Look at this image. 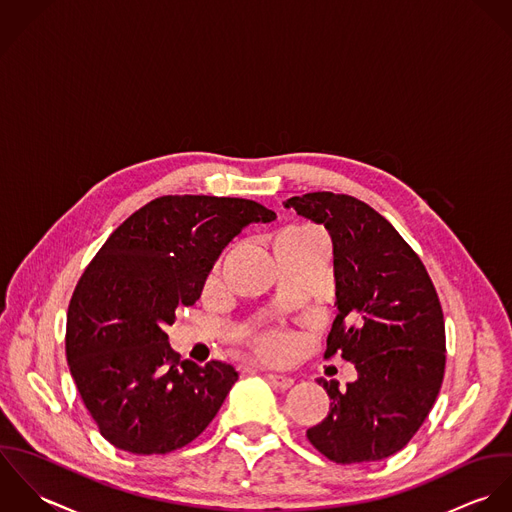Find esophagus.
I'll return each instance as SVG.
<instances>
[{
    "label": "esophagus",
    "mask_w": 512,
    "mask_h": 512,
    "mask_svg": "<svg viewBox=\"0 0 512 512\" xmlns=\"http://www.w3.org/2000/svg\"><path fill=\"white\" fill-rule=\"evenodd\" d=\"M267 378H269V382L275 386V388H279V390H289L293 384H295V380L291 378V376H285V374H267Z\"/></svg>",
    "instance_id": "34e87169"
}]
</instances>
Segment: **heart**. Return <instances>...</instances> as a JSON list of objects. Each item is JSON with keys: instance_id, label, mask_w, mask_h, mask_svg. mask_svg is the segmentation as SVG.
Segmentation results:
<instances>
[{"instance_id": "heart-1", "label": "heart", "mask_w": 512, "mask_h": 512, "mask_svg": "<svg viewBox=\"0 0 512 512\" xmlns=\"http://www.w3.org/2000/svg\"><path fill=\"white\" fill-rule=\"evenodd\" d=\"M295 229H308V227H295ZM289 348V338L285 334H269L261 340V350L269 356H281Z\"/></svg>"}]
</instances>
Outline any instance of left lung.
<instances>
[{"label":"left lung","instance_id":"1","mask_svg":"<svg viewBox=\"0 0 512 512\" xmlns=\"http://www.w3.org/2000/svg\"><path fill=\"white\" fill-rule=\"evenodd\" d=\"M332 239L336 318L324 356L336 350L358 378L340 390L318 378L328 415L307 431L330 461L368 463L408 445L435 404L445 372V322L435 287L394 225L370 205L312 192L285 202Z\"/></svg>","mask_w":512,"mask_h":512}]
</instances>
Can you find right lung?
<instances>
[{
  "label": "right lung",
  "mask_w": 512,
  "mask_h": 512,
  "mask_svg": "<svg viewBox=\"0 0 512 512\" xmlns=\"http://www.w3.org/2000/svg\"><path fill=\"white\" fill-rule=\"evenodd\" d=\"M277 219L241 198L164 196L132 213L79 279L67 312V362L77 390L114 447L154 455L194 441L239 372L180 360L164 328L192 307L229 241Z\"/></svg>",
  "instance_id": "1"
}]
</instances>
